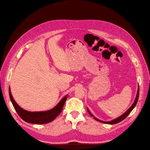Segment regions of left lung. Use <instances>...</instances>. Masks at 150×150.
I'll return each instance as SVG.
<instances>
[{
  "instance_id": "1",
  "label": "left lung",
  "mask_w": 150,
  "mask_h": 150,
  "mask_svg": "<svg viewBox=\"0 0 150 150\" xmlns=\"http://www.w3.org/2000/svg\"><path fill=\"white\" fill-rule=\"evenodd\" d=\"M139 86H138V89H137V95H136V97H135V99L134 100V102H133V104L131 106H130V108H129V109L127 110L126 112H124L122 115H121L120 116H119V117L116 118V119H114L113 120H111L110 121H103V120H99L98 119H97V118L95 117L93 114H92L90 110H89L88 108H87V110L88 111V113H90V115L91 117H93V119L95 120H96L97 121H98V122H102V123H104V124H116V123H118V122H121V121L123 120L125 118H126L127 117H128V115L131 113V111L133 110V108H134L136 106L137 103V101H138V99H139Z\"/></svg>"
}]
</instances>
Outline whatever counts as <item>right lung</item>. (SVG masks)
<instances>
[{
	"label": "right lung",
	"instance_id": "obj_1",
	"mask_svg": "<svg viewBox=\"0 0 150 150\" xmlns=\"http://www.w3.org/2000/svg\"><path fill=\"white\" fill-rule=\"evenodd\" d=\"M9 94L13 106L21 119L28 123L37 124H46L52 122L55 119L62 111L64 105L68 96V95H66L52 109L41 111H29L24 110L16 103L11 95L10 87L9 88Z\"/></svg>",
	"mask_w": 150,
	"mask_h": 150
}]
</instances>
